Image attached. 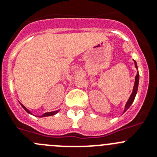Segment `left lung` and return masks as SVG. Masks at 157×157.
I'll list each match as a JSON object with an SVG mask.
<instances>
[{
  "instance_id": "obj_1",
  "label": "left lung",
  "mask_w": 157,
  "mask_h": 157,
  "mask_svg": "<svg viewBox=\"0 0 157 157\" xmlns=\"http://www.w3.org/2000/svg\"><path fill=\"white\" fill-rule=\"evenodd\" d=\"M134 61V65H135V67L138 69V66H137V63H136L135 60ZM138 83H139V74H138V71L137 72V75L135 76V82H134V88H133V91H132V94H130V98H129L128 101H127V104L125 105V109H124V111L123 112H125L127 109L130 108V106L131 105V104L134 102V98H135V96L137 94V92H138Z\"/></svg>"
}]
</instances>
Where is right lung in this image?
<instances>
[{
	"label": "right lung",
	"instance_id": "obj_1",
	"mask_svg": "<svg viewBox=\"0 0 157 157\" xmlns=\"http://www.w3.org/2000/svg\"><path fill=\"white\" fill-rule=\"evenodd\" d=\"M20 105H21V106L23 107V109H24V110L26 111V112H28L29 114H31V112H30V111L28 110V109H27V108H26V107L24 106V105H22L21 103H20ZM59 110H57V111H54V112H45V113H44V114L43 115H41V116H40V117H45V116H53V115H56V113H58V112H59ZM32 115V114H31Z\"/></svg>",
	"mask_w": 157,
	"mask_h": 157
}]
</instances>
